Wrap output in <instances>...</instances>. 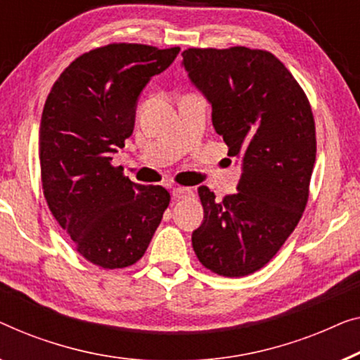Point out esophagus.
Here are the masks:
<instances>
[{
    "label": "esophagus",
    "instance_id": "obj_1",
    "mask_svg": "<svg viewBox=\"0 0 360 360\" xmlns=\"http://www.w3.org/2000/svg\"><path fill=\"white\" fill-rule=\"evenodd\" d=\"M171 194H173L176 200H179V199H186V197L192 195V191L189 189V187H173Z\"/></svg>",
    "mask_w": 360,
    "mask_h": 360
}]
</instances>
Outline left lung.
Wrapping results in <instances>:
<instances>
[{
  "mask_svg": "<svg viewBox=\"0 0 360 360\" xmlns=\"http://www.w3.org/2000/svg\"><path fill=\"white\" fill-rule=\"evenodd\" d=\"M182 67L212 105V124L241 161L235 194L200 186L204 221L192 248L207 269L243 277L266 266L295 230L316 158L305 93L281 60L246 47L189 49Z\"/></svg>",
  "mask_w": 360,
  "mask_h": 360,
  "instance_id": "left-lung-1",
  "label": "left lung"
}]
</instances>
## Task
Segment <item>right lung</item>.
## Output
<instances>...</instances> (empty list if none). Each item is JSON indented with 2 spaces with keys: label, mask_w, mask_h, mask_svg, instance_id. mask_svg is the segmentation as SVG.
Masks as SVG:
<instances>
[{
  "label": "right lung",
  "mask_w": 360,
  "mask_h": 360,
  "mask_svg": "<svg viewBox=\"0 0 360 360\" xmlns=\"http://www.w3.org/2000/svg\"><path fill=\"white\" fill-rule=\"evenodd\" d=\"M179 50L94 49L60 75L45 101L39 130L45 200L79 255L104 269L135 264L169 205L165 187L135 184L112 156L134 131L141 91Z\"/></svg>",
  "instance_id": "obj_1"
}]
</instances>
